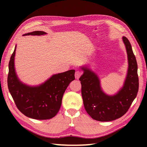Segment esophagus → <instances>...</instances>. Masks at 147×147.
<instances>
[{"label":"esophagus","instance_id":"34e87169","mask_svg":"<svg viewBox=\"0 0 147 147\" xmlns=\"http://www.w3.org/2000/svg\"><path fill=\"white\" fill-rule=\"evenodd\" d=\"M82 73L81 71H76V73H75V78H76V79H78L80 77V76L82 75Z\"/></svg>","mask_w":147,"mask_h":147}]
</instances>
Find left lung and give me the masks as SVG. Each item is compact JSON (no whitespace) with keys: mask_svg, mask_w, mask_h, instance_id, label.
<instances>
[{"mask_svg":"<svg viewBox=\"0 0 147 147\" xmlns=\"http://www.w3.org/2000/svg\"><path fill=\"white\" fill-rule=\"evenodd\" d=\"M123 41L127 53L128 67L123 86L113 95L104 93L100 78L88 66H82L84 71L79 78L82 85L84 108L92 119L98 121H111L124 115L136 98L139 89L138 64L131 44L126 37Z\"/></svg>","mask_w":147,"mask_h":147,"instance_id":"8db88e82","label":"left lung"}]
</instances>
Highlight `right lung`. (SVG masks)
<instances>
[{"label":"right lung","instance_id":"obj_1","mask_svg":"<svg viewBox=\"0 0 147 147\" xmlns=\"http://www.w3.org/2000/svg\"><path fill=\"white\" fill-rule=\"evenodd\" d=\"M43 31H34L23 36H41ZM16 47L9 62L8 86L17 108L28 117L46 120L54 117L60 109L63 95L71 82L74 80V70L52 76L44 83L36 86L24 84L19 79L15 69Z\"/></svg>","mask_w":147,"mask_h":147}]
</instances>
